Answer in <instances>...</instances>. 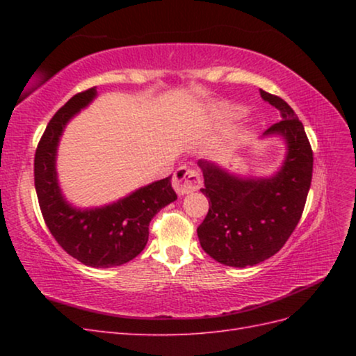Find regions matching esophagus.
I'll use <instances>...</instances> for the list:
<instances>
[{
  "instance_id": "esophagus-1",
  "label": "esophagus",
  "mask_w": 356,
  "mask_h": 356,
  "mask_svg": "<svg viewBox=\"0 0 356 356\" xmlns=\"http://www.w3.org/2000/svg\"><path fill=\"white\" fill-rule=\"evenodd\" d=\"M172 186H174L178 195H188L191 191H196L202 186L200 174L195 169H190L187 166H181L174 178H172Z\"/></svg>"
}]
</instances>
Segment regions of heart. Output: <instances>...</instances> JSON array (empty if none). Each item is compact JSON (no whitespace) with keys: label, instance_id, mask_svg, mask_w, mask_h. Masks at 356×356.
Instances as JSON below:
<instances>
[{"label":"heart","instance_id":"heart-1","mask_svg":"<svg viewBox=\"0 0 356 356\" xmlns=\"http://www.w3.org/2000/svg\"><path fill=\"white\" fill-rule=\"evenodd\" d=\"M224 117L227 118H238L243 114V110L239 108V106H230V105H222L221 111H220Z\"/></svg>","mask_w":356,"mask_h":356}]
</instances>
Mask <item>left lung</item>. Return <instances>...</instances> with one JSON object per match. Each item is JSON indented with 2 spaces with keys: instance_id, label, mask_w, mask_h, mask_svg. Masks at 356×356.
I'll use <instances>...</instances> for the list:
<instances>
[{
  "instance_id": "obj_1",
  "label": "left lung",
  "mask_w": 356,
  "mask_h": 356,
  "mask_svg": "<svg viewBox=\"0 0 356 356\" xmlns=\"http://www.w3.org/2000/svg\"><path fill=\"white\" fill-rule=\"evenodd\" d=\"M261 98L281 113L264 136L279 135L286 144L284 163L273 177L241 178L221 166L199 160L209 211L197 227L203 251L232 267L261 263L275 255L294 232L310 188L314 153L294 110L276 95Z\"/></svg>"
}]
</instances>
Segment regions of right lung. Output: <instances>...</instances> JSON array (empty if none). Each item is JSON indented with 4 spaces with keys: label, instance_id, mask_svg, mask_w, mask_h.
<instances>
[{
    "label": "right lung",
    "instance_id": "add662e5",
    "mask_svg": "<svg viewBox=\"0 0 356 356\" xmlns=\"http://www.w3.org/2000/svg\"><path fill=\"white\" fill-rule=\"evenodd\" d=\"M96 95V88L74 95L51 117L35 152L34 181L42 218L62 250L86 266L115 267L144 250L149 221L177 200V193L168 177L102 208L77 209L63 199L56 174L59 139L67 123Z\"/></svg>",
    "mask_w": 356,
    "mask_h": 356
}]
</instances>
